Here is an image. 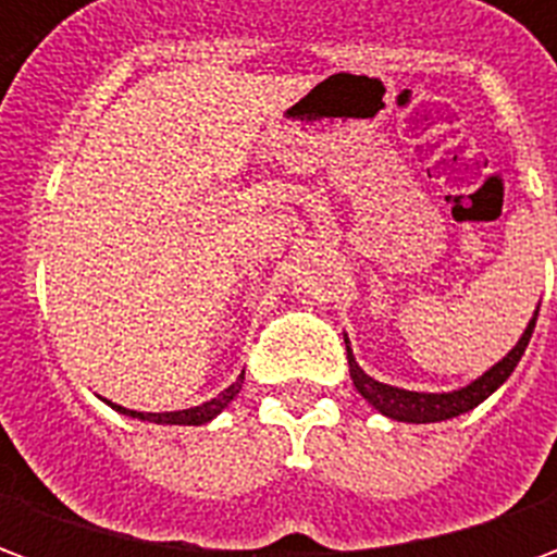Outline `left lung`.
Instances as JSON below:
<instances>
[{
	"label": "left lung",
	"mask_w": 557,
	"mask_h": 557,
	"mask_svg": "<svg viewBox=\"0 0 557 557\" xmlns=\"http://www.w3.org/2000/svg\"><path fill=\"white\" fill-rule=\"evenodd\" d=\"M537 313L531 315V322L522 331V337L516 343L513 349L504 355L502 361L490 367L486 373L478 375L471 385L459 387V391H447V394H423V391H406V387L385 385V382H375L373 375H367L361 370V363L355 361L351 355L349 337H346V351H349V373L351 382L375 411H382L385 418L399 420V423H438V420H450L466 414V411L478 409L480 403L486 397H492L498 387L510 379V373L516 370V363L522 361V355L528 349V339L534 334V322H537Z\"/></svg>",
	"instance_id": "obj_1"
}]
</instances>
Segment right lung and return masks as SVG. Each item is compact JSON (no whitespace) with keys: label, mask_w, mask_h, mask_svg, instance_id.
Segmentation results:
<instances>
[{"label":"right lung","mask_w":557,"mask_h":557,"mask_svg":"<svg viewBox=\"0 0 557 557\" xmlns=\"http://www.w3.org/2000/svg\"><path fill=\"white\" fill-rule=\"evenodd\" d=\"M244 385V373L232 382L226 391H220L218 397L208 399V403H202V406H194V409H182V411H131L125 409V406H115V403H110V399H103L107 406H113L119 414H127V418H137V420H148V423H175V426H202V423H208V420H214L220 414V411L230 406L232 399L238 397V391H242Z\"/></svg>","instance_id":"right-lung-1"}]
</instances>
